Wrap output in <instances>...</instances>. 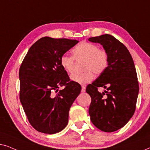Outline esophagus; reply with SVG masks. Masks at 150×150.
<instances>
[{
    "label": "esophagus",
    "mask_w": 150,
    "mask_h": 150,
    "mask_svg": "<svg viewBox=\"0 0 150 150\" xmlns=\"http://www.w3.org/2000/svg\"><path fill=\"white\" fill-rule=\"evenodd\" d=\"M81 92H86V86H81Z\"/></svg>",
    "instance_id": "obj_1"
}]
</instances>
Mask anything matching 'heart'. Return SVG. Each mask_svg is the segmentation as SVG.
<instances>
[{
	"instance_id": "b5f03b06",
	"label": "heart",
	"mask_w": 150,
	"mask_h": 150,
	"mask_svg": "<svg viewBox=\"0 0 150 150\" xmlns=\"http://www.w3.org/2000/svg\"><path fill=\"white\" fill-rule=\"evenodd\" d=\"M73 56L63 54L60 58V64L67 72L73 73L75 69V59H84L83 69L85 71L76 73L71 75V79L76 83L86 84L94 79V73L100 75L105 71L109 64V54L105 50L99 49L96 44L82 42L72 50Z\"/></svg>"
}]
</instances>
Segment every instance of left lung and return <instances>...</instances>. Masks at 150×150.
I'll use <instances>...</instances> for the list:
<instances>
[{
  "mask_svg": "<svg viewBox=\"0 0 150 150\" xmlns=\"http://www.w3.org/2000/svg\"><path fill=\"white\" fill-rule=\"evenodd\" d=\"M88 41L100 43L109 54L108 67L86 87L92 99L90 120L102 131H116L127 124L136 109L139 83L133 60L126 46L108 34ZM98 87L106 90L100 93Z\"/></svg>",
  "mask_w": 150,
  "mask_h": 150,
  "instance_id": "8db88e82",
  "label": "left lung"
}]
</instances>
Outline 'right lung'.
I'll return each mask as SVG.
<instances>
[{
    "mask_svg": "<svg viewBox=\"0 0 150 150\" xmlns=\"http://www.w3.org/2000/svg\"><path fill=\"white\" fill-rule=\"evenodd\" d=\"M77 40L42 37L29 49L21 64L20 99L31 126L45 134L60 132L68 124L71 105L81 90L70 81L60 58ZM64 86L58 91L59 87ZM57 94H53V92Z\"/></svg>",
    "mask_w": 150,
    "mask_h": 150,
    "instance_id": "add662e5",
    "label": "right lung"
}]
</instances>
